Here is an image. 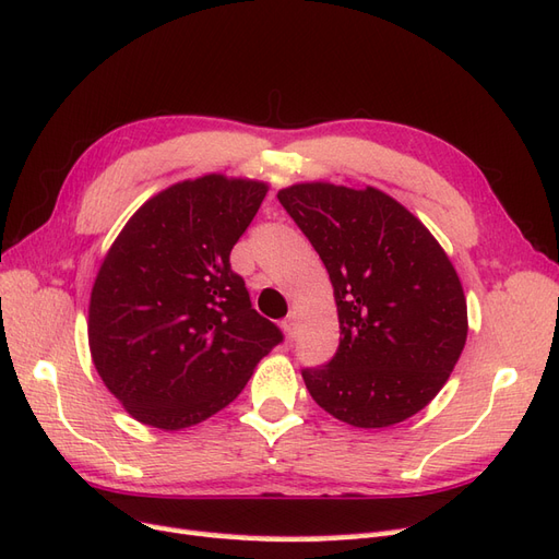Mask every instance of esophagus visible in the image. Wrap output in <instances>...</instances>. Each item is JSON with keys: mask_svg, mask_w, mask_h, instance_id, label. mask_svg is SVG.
<instances>
[{"mask_svg": "<svg viewBox=\"0 0 559 559\" xmlns=\"http://www.w3.org/2000/svg\"><path fill=\"white\" fill-rule=\"evenodd\" d=\"M283 331L288 337H295V333H297V311H290L288 317L283 319Z\"/></svg>", "mask_w": 559, "mask_h": 559, "instance_id": "1", "label": "esophagus"}]
</instances>
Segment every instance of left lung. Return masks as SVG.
<instances>
[{
	"instance_id": "left-lung-1",
	"label": "left lung",
	"mask_w": 559,
	"mask_h": 559,
	"mask_svg": "<svg viewBox=\"0 0 559 559\" xmlns=\"http://www.w3.org/2000/svg\"><path fill=\"white\" fill-rule=\"evenodd\" d=\"M333 283L340 345L305 368L313 402L354 427H390L423 411L467 337L461 278L423 222L373 186L295 183L278 191Z\"/></svg>"
}]
</instances>
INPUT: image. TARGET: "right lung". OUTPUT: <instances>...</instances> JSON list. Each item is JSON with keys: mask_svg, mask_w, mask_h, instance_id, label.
<instances>
[{"mask_svg": "<svg viewBox=\"0 0 559 559\" xmlns=\"http://www.w3.org/2000/svg\"><path fill=\"white\" fill-rule=\"evenodd\" d=\"M266 191L224 175L175 183L110 246L92 288L90 349L139 423L183 429L207 420L283 342L228 262Z\"/></svg>", "mask_w": 559, "mask_h": 559, "instance_id": "right-lung-1", "label": "right lung"}]
</instances>
